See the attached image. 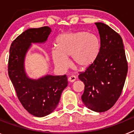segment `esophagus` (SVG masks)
<instances>
[{
  "label": "esophagus",
  "mask_w": 134,
  "mask_h": 134,
  "mask_svg": "<svg viewBox=\"0 0 134 134\" xmlns=\"http://www.w3.org/2000/svg\"><path fill=\"white\" fill-rule=\"evenodd\" d=\"M76 79V76H70V77H68V80L69 82H73L75 81Z\"/></svg>",
  "instance_id": "1"
}]
</instances>
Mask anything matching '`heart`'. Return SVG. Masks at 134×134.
<instances>
[{
	"label": "heart",
	"instance_id": "heart-1",
	"mask_svg": "<svg viewBox=\"0 0 134 134\" xmlns=\"http://www.w3.org/2000/svg\"><path fill=\"white\" fill-rule=\"evenodd\" d=\"M56 48L52 51L55 66L62 70L69 67L68 58L73 64L86 68L93 64L99 56L100 43L99 38L86 31L68 32L62 34L56 40Z\"/></svg>",
	"mask_w": 134,
	"mask_h": 134
}]
</instances>
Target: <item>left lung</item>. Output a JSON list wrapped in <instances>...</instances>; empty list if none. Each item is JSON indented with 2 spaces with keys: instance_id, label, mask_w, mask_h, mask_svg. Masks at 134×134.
<instances>
[{
  "instance_id": "8db88e82",
  "label": "left lung",
  "mask_w": 134,
  "mask_h": 134,
  "mask_svg": "<svg viewBox=\"0 0 134 134\" xmlns=\"http://www.w3.org/2000/svg\"><path fill=\"white\" fill-rule=\"evenodd\" d=\"M100 40L99 56L79 78L85 84L84 105L95 112H105L120 97L127 73L122 38L109 26L95 23Z\"/></svg>"
}]
</instances>
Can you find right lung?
<instances>
[{"label":"right lung","mask_w":134,"mask_h":134,"mask_svg":"<svg viewBox=\"0 0 134 134\" xmlns=\"http://www.w3.org/2000/svg\"><path fill=\"white\" fill-rule=\"evenodd\" d=\"M51 32L48 26L29 28L12 42L9 50L8 72L17 97L29 113L38 118L52 113L68 86L66 75L46 74L34 79L25 71V59L32 43H44Z\"/></svg>","instance_id":"obj_1"}]
</instances>
